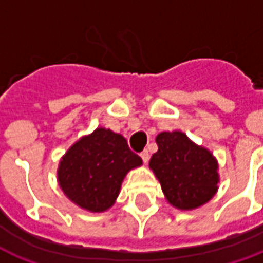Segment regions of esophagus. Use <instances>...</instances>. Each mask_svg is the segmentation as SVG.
<instances>
[{
    "mask_svg": "<svg viewBox=\"0 0 263 263\" xmlns=\"http://www.w3.org/2000/svg\"><path fill=\"white\" fill-rule=\"evenodd\" d=\"M140 157H142V160H143V163H147V161H149V152H147V150H143V152H142V153H140Z\"/></svg>",
    "mask_w": 263,
    "mask_h": 263,
    "instance_id": "34e87169",
    "label": "esophagus"
}]
</instances>
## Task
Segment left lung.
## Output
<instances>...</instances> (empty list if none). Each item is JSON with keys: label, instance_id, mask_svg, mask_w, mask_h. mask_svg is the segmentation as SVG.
I'll return each instance as SVG.
<instances>
[{"label": "left lung", "instance_id": "obj_1", "mask_svg": "<svg viewBox=\"0 0 263 263\" xmlns=\"http://www.w3.org/2000/svg\"><path fill=\"white\" fill-rule=\"evenodd\" d=\"M158 150L149 167L168 203L178 210H194L210 201L218 190V161L212 153L180 131L161 132Z\"/></svg>", "mask_w": 263, "mask_h": 263}]
</instances>
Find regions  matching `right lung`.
<instances>
[{"instance_id": "obj_1", "label": "right lung", "mask_w": 263, "mask_h": 263, "mask_svg": "<svg viewBox=\"0 0 263 263\" xmlns=\"http://www.w3.org/2000/svg\"><path fill=\"white\" fill-rule=\"evenodd\" d=\"M140 165L142 158L131 152L123 135L96 128L62 157L58 182L78 207L103 212L116 203L125 175Z\"/></svg>"}]
</instances>
